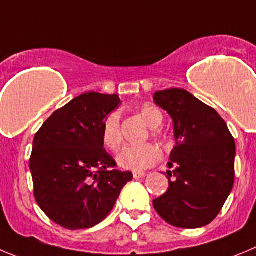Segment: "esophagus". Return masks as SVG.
<instances>
[{"label":"esophagus","mask_w":256,"mask_h":256,"mask_svg":"<svg viewBox=\"0 0 256 256\" xmlns=\"http://www.w3.org/2000/svg\"><path fill=\"white\" fill-rule=\"evenodd\" d=\"M132 176L135 179H142V178H145V176H146V174L142 173V172H134Z\"/></svg>","instance_id":"34e87169"}]
</instances>
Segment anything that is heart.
Segmentation results:
<instances>
[{
    "label": "heart",
    "mask_w": 256,
    "mask_h": 256,
    "mask_svg": "<svg viewBox=\"0 0 256 256\" xmlns=\"http://www.w3.org/2000/svg\"><path fill=\"white\" fill-rule=\"evenodd\" d=\"M139 114L142 120L150 126V135L152 138H159L160 132L158 130V126L163 122V114L158 107L150 104H142L139 108ZM101 139L104 146L108 150L116 152L120 149L122 142L120 126V114L118 112H111L104 117L101 126ZM117 164L128 170H145L148 168L154 166L160 160V152L154 144L138 145V146H125L116 158Z\"/></svg>",
    "instance_id": "b5f03b06"
}]
</instances>
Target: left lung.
<instances>
[{"mask_svg": "<svg viewBox=\"0 0 256 256\" xmlns=\"http://www.w3.org/2000/svg\"><path fill=\"white\" fill-rule=\"evenodd\" d=\"M154 101L174 124L176 146L168 166L169 188L152 200L169 225L198 228L211 224L225 204L235 179V142L212 107L186 90L155 92Z\"/></svg>", "mask_w": 256, "mask_h": 256, "instance_id": "8db88e82", "label": "left lung"}]
</instances>
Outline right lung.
Returning a JSON list of instances; mask_svg holds the SVG:
<instances>
[{"label":"right lung","instance_id":"1","mask_svg":"<svg viewBox=\"0 0 256 256\" xmlns=\"http://www.w3.org/2000/svg\"><path fill=\"white\" fill-rule=\"evenodd\" d=\"M118 94L88 92L52 112L35 134L30 166L34 196L44 214L68 230L104 221L131 172L116 169L101 139L104 117Z\"/></svg>","mask_w":256,"mask_h":256}]
</instances>
